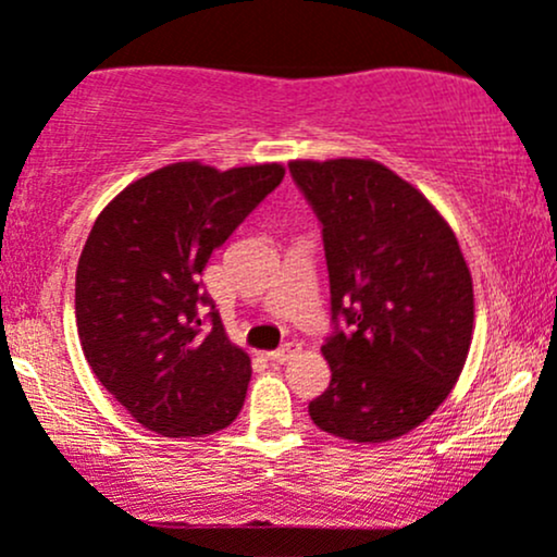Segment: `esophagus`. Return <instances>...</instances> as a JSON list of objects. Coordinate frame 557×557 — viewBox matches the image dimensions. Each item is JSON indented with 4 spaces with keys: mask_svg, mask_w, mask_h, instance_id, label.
I'll use <instances>...</instances> for the list:
<instances>
[{
    "mask_svg": "<svg viewBox=\"0 0 557 557\" xmlns=\"http://www.w3.org/2000/svg\"><path fill=\"white\" fill-rule=\"evenodd\" d=\"M298 351H301V344H293V341H288V344H285V346H280V348H274V351H269V359H272V362H277V364H285V362H288V359L296 357Z\"/></svg>",
    "mask_w": 557,
    "mask_h": 557,
    "instance_id": "34e87169",
    "label": "esophagus"
}]
</instances>
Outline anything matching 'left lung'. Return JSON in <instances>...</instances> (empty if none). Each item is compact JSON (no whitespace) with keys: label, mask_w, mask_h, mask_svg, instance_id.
Returning a JSON list of instances; mask_svg holds the SVG:
<instances>
[{"label":"left lung","mask_w":557,"mask_h":557,"mask_svg":"<svg viewBox=\"0 0 557 557\" xmlns=\"http://www.w3.org/2000/svg\"><path fill=\"white\" fill-rule=\"evenodd\" d=\"M322 224L333 333L330 386L309 401L322 431L381 444L449 396L473 335V280L455 232L375 161H290Z\"/></svg>","instance_id":"obj_1"}]
</instances>
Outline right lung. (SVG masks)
Segmentation results:
<instances>
[{"instance_id":"1","label":"right lung","mask_w":557,"mask_h":557,"mask_svg":"<svg viewBox=\"0 0 557 557\" xmlns=\"http://www.w3.org/2000/svg\"><path fill=\"white\" fill-rule=\"evenodd\" d=\"M283 176L280 163H171L115 195L89 232L76 269L84 357L161 436H206L243 409L250 359L230 344L200 274Z\"/></svg>"}]
</instances>
